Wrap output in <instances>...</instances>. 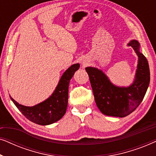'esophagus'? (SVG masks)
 Masks as SVG:
<instances>
[{
	"instance_id": "esophagus-1",
	"label": "esophagus",
	"mask_w": 156,
	"mask_h": 156,
	"mask_svg": "<svg viewBox=\"0 0 156 156\" xmlns=\"http://www.w3.org/2000/svg\"><path fill=\"white\" fill-rule=\"evenodd\" d=\"M82 64H84H84H86V63H84V62H83Z\"/></svg>"
}]
</instances>
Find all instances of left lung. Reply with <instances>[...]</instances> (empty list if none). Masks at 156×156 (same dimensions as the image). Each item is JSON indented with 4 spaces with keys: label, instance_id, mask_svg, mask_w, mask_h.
<instances>
[{
    "label": "left lung",
    "instance_id": "left-lung-1",
    "mask_svg": "<svg viewBox=\"0 0 156 156\" xmlns=\"http://www.w3.org/2000/svg\"><path fill=\"white\" fill-rule=\"evenodd\" d=\"M128 46L133 48L138 57L135 78L129 87L116 86L97 67L85 68L97 107L106 116L125 117L131 114L141 103L149 86L150 69L148 60L140 52V43L132 40Z\"/></svg>",
    "mask_w": 156,
    "mask_h": 156
}]
</instances>
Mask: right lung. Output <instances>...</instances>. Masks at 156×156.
<instances>
[{"instance_id":"right-lung-1","label":"right lung","mask_w":156,"mask_h":156,"mask_svg":"<svg viewBox=\"0 0 156 156\" xmlns=\"http://www.w3.org/2000/svg\"><path fill=\"white\" fill-rule=\"evenodd\" d=\"M80 67L79 63L70 66L61 76L52 95L35 106H23L15 101L11 97H10V99L19 111L32 122L42 126L57 122L62 118L67 111L70 80Z\"/></svg>"}]
</instances>
